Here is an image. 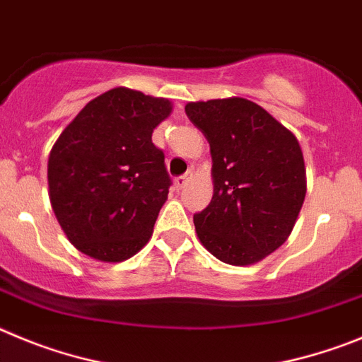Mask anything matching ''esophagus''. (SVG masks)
<instances>
[{
	"label": "esophagus",
	"instance_id": "obj_1",
	"mask_svg": "<svg viewBox=\"0 0 362 362\" xmlns=\"http://www.w3.org/2000/svg\"><path fill=\"white\" fill-rule=\"evenodd\" d=\"M191 177H193V173H191V171H189V173L180 175V177L175 178V185H177V189H184L185 185H187V182L191 180Z\"/></svg>",
	"mask_w": 362,
	"mask_h": 362
}]
</instances>
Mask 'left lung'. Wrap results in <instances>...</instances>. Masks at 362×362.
I'll use <instances>...</instances> for the list:
<instances>
[{"mask_svg": "<svg viewBox=\"0 0 362 362\" xmlns=\"http://www.w3.org/2000/svg\"><path fill=\"white\" fill-rule=\"evenodd\" d=\"M185 113L213 157V200L193 216L202 245L229 265L259 262L285 243L305 200L298 139L240 97L189 103Z\"/></svg>", "mask_w": 362, "mask_h": 362, "instance_id": "left-lung-1", "label": "left lung"}]
</instances>
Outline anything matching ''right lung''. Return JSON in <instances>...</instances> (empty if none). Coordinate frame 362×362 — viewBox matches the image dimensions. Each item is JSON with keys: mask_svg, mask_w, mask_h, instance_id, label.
Wrapping results in <instances>:
<instances>
[{"mask_svg": "<svg viewBox=\"0 0 362 362\" xmlns=\"http://www.w3.org/2000/svg\"><path fill=\"white\" fill-rule=\"evenodd\" d=\"M169 113L168 99L113 88L90 100L52 148V209L90 258L124 262L151 238L171 187L151 133Z\"/></svg>", "mask_w": 362, "mask_h": 362, "instance_id": "add662e5", "label": "right lung"}]
</instances>
